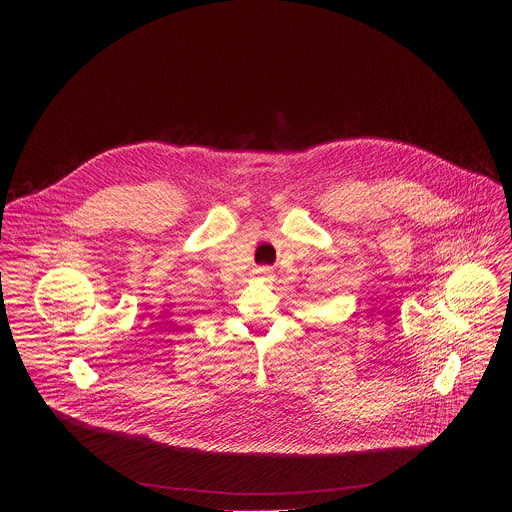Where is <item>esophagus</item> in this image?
<instances>
[{"mask_svg":"<svg viewBox=\"0 0 512 512\" xmlns=\"http://www.w3.org/2000/svg\"><path fill=\"white\" fill-rule=\"evenodd\" d=\"M259 273L267 277V275H271V269H269V267H261V269H259Z\"/></svg>","mask_w":512,"mask_h":512,"instance_id":"34e87169","label":"esophagus"}]
</instances>
